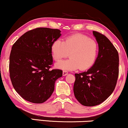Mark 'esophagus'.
I'll return each mask as SVG.
<instances>
[{"instance_id":"obj_1","label":"esophagus","mask_w":128,"mask_h":128,"mask_svg":"<svg viewBox=\"0 0 128 128\" xmlns=\"http://www.w3.org/2000/svg\"><path fill=\"white\" fill-rule=\"evenodd\" d=\"M67 74H68V72L66 71V70H64V71H63V72H62L63 76H66Z\"/></svg>"}]
</instances>
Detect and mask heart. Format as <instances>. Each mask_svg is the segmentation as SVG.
Returning <instances> with one entry per match:
<instances>
[{"label": "heart", "mask_w": 128, "mask_h": 128, "mask_svg": "<svg viewBox=\"0 0 128 128\" xmlns=\"http://www.w3.org/2000/svg\"><path fill=\"white\" fill-rule=\"evenodd\" d=\"M99 47L94 40L80 34L54 41L51 46V53L54 60L60 61L70 55V58L56 64L58 68L74 70L80 68L86 70L93 65L98 56Z\"/></svg>", "instance_id": "heart-1"}]
</instances>
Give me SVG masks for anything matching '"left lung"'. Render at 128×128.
Listing matches in <instances>:
<instances>
[{
  "instance_id": "8db88e82",
  "label": "left lung",
  "mask_w": 128,
  "mask_h": 128,
  "mask_svg": "<svg viewBox=\"0 0 128 128\" xmlns=\"http://www.w3.org/2000/svg\"><path fill=\"white\" fill-rule=\"evenodd\" d=\"M99 46L94 65L86 72L75 73L73 92L82 105H99L112 94L118 76V54L106 36L92 31Z\"/></svg>"
}]
</instances>
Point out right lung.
Here are the masks:
<instances>
[{
    "mask_svg": "<svg viewBox=\"0 0 128 128\" xmlns=\"http://www.w3.org/2000/svg\"><path fill=\"white\" fill-rule=\"evenodd\" d=\"M61 36V30L38 28L24 33L12 47L10 75L15 90L29 102L42 104L51 96L59 69L50 70L53 64L51 46Z\"/></svg>",
    "mask_w": 128,
    "mask_h": 128,
    "instance_id": "add662e5",
    "label": "right lung"
}]
</instances>
